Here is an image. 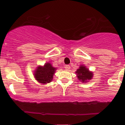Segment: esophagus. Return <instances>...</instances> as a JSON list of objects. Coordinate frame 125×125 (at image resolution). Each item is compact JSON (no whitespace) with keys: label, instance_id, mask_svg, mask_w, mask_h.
Returning <instances> with one entry per match:
<instances>
[{"label":"esophagus","instance_id":"esophagus-1","mask_svg":"<svg viewBox=\"0 0 125 125\" xmlns=\"http://www.w3.org/2000/svg\"><path fill=\"white\" fill-rule=\"evenodd\" d=\"M64 68H65L66 70H69L71 68V67H70L69 65H65L64 66Z\"/></svg>","mask_w":125,"mask_h":125}]
</instances>
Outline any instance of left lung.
<instances>
[{
  "label": "left lung",
  "instance_id": "obj_1",
  "mask_svg": "<svg viewBox=\"0 0 125 125\" xmlns=\"http://www.w3.org/2000/svg\"><path fill=\"white\" fill-rule=\"evenodd\" d=\"M76 73L79 80L82 82H87V81L91 79L93 76L92 72H90L83 65H81L79 69H77Z\"/></svg>",
  "mask_w": 125,
  "mask_h": 125
}]
</instances>
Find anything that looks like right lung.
Here are the masks:
<instances>
[{"label":"right lung","instance_id":"right-lung-1","mask_svg":"<svg viewBox=\"0 0 125 125\" xmlns=\"http://www.w3.org/2000/svg\"><path fill=\"white\" fill-rule=\"evenodd\" d=\"M56 68L49 63H47L44 66H39L35 72V77L36 80L43 84L50 83L52 81L53 74L55 73Z\"/></svg>","mask_w":125,"mask_h":125}]
</instances>
